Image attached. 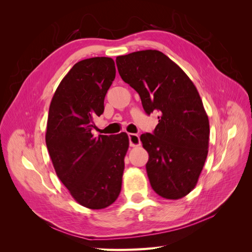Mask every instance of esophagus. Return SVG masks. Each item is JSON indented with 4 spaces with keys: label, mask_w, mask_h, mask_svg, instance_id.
<instances>
[{
    "label": "esophagus",
    "mask_w": 252,
    "mask_h": 252,
    "mask_svg": "<svg viewBox=\"0 0 252 252\" xmlns=\"http://www.w3.org/2000/svg\"><path fill=\"white\" fill-rule=\"evenodd\" d=\"M129 143H130V146L131 147H136V146H140L141 145V141H140V136L139 134H135V133H129Z\"/></svg>",
    "instance_id": "1"
}]
</instances>
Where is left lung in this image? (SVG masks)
I'll return each instance as SVG.
<instances>
[{
    "label": "left lung",
    "mask_w": 252,
    "mask_h": 252,
    "mask_svg": "<svg viewBox=\"0 0 252 252\" xmlns=\"http://www.w3.org/2000/svg\"><path fill=\"white\" fill-rule=\"evenodd\" d=\"M122 80L139 94L147 114L159 116L154 134L143 133L147 175L162 197L179 200L195 187L208 155L209 120L192 81L158 50L117 57Z\"/></svg>",
    "instance_id": "left-lung-1"
}]
</instances>
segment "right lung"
Instances as JSON below:
<instances>
[{
    "label": "right lung",
    "mask_w": 252,
    "mask_h": 252,
    "mask_svg": "<svg viewBox=\"0 0 252 252\" xmlns=\"http://www.w3.org/2000/svg\"><path fill=\"white\" fill-rule=\"evenodd\" d=\"M114 78L111 58L80 61L61 81L49 107L45 140L52 165L73 199L89 209L108 207L122 188L127 133H91Z\"/></svg>",
    "instance_id": "add662e5"
}]
</instances>
